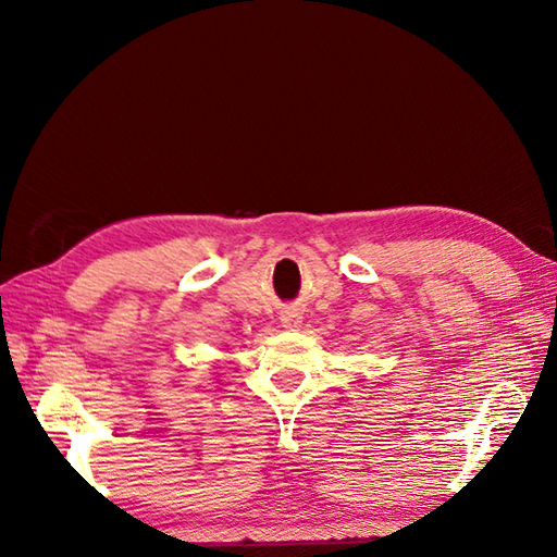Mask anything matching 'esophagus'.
I'll list each match as a JSON object with an SVG mask.
<instances>
[{
    "instance_id": "34e87169",
    "label": "esophagus",
    "mask_w": 557,
    "mask_h": 557,
    "mask_svg": "<svg viewBox=\"0 0 557 557\" xmlns=\"http://www.w3.org/2000/svg\"><path fill=\"white\" fill-rule=\"evenodd\" d=\"M280 321H282V325H285V327H289V330H297V327L301 325V313H299V311H294V309H289V311H282Z\"/></svg>"
}]
</instances>
